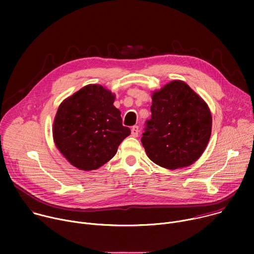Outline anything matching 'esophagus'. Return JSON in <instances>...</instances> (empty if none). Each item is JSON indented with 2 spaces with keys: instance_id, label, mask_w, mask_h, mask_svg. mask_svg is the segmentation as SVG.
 <instances>
[{
  "instance_id": "34e87169",
  "label": "esophagus",
  "mask_w": 254,
  "mask_h": 254,
  "mask_svg": "<svg viewBox=\"0 0 254 254\" xmlns=\"http://www.w3.org/2000/svg\"><path fill=\"white\" fill-rule=\"evenodd\" d=\"M138 131H139V128H138V127L137 126H133L132 127H131V135L132 136H137L138 135Z\"/></svg>"
}]
</instances>
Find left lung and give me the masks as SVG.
Instances as JSON below:
<instances>
[{
	"instance_id": "obj_1",
	"label": "left lung",
	"mask_w": 254,
	"mask_h": 254,
	"mask_svg": "<svg viewBox=\"0 0 254 254\" xmlns=\"http://www.w3.org/2000/svg\"><path fill=\"white\" fill-rule=\"evenodd\" d=\"M152 100V118L141 137L147 156L169 170L191 166L202 156L211 136L208 104L182 80L155 90Z\"/></svg>"
}]
</instances>
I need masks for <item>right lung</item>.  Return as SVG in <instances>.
Returning a JSON list of instances; mask_svg holds the SVG:
<instances>
[{
	"instance_id": "right-lung-1",
	"label": "right lung",
	"mask_w": 254,
	"mask_h": 254,
	"mask_svg": "<svg viewBox=\"0 0 254 254\" xmlns=\"http://www.w3.org/2000/svg\"><path fill=\"white\" fill-rule=\"evenodd\" d=\"M116 94L99 84H88L65 98L53 122L56 148L75 168L92 171L107 163L130 134L123 126Z\"/></svg>"
}]
</instances>
